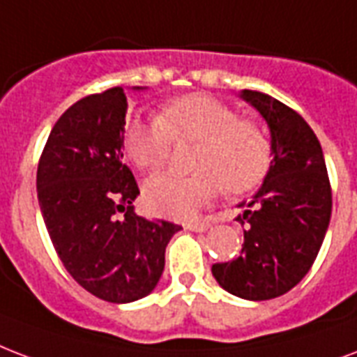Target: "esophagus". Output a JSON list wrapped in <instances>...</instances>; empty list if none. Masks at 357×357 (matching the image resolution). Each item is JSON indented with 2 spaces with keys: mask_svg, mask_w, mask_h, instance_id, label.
<instances>
[{
  "mask_svg": "<svg viewBox=\"0 0 357 357\" xmlns=\"http://www.w3.org/2000/svg\"><path fill=\"white\" fill-rule=\"evenodd\" d=\"M185 228L190 230V232H206V230L209 228V225L208 222H187Z\"/></svg>",
  "mask_w": 357,
  "mask_h": 357,
  "instance_id": "1",
  "label": "esophagus"
}]
</instances>
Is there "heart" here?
<instances>
[{
	"instance_id": "obj_1",
	"label": "heart",
	"mask_w": 357,
	"mask_h": 357,
	"mask_svg": "<svg viewBox=\"0 0 357 357\" xmlns=\"http://www.w3.org/2000/svg\"><path fill=\"white\" fill-rule=\"evenodd\" d=\"M174 142H197V170L159 174L144 185L149 209L170 219L195 217L225 187L230 195L257 189L271 167V146L260 125L238 118L213 95H183L155 118L132 116L125 123V153L140 170L165 167Z\"/></svg>"
}]
</instances>
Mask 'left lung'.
Instances as JSON below:
<instances>
[{
    "instance_id": "obj_1",
    "label": "left lung",
    "mask_w": 357,
    "mask_h": 357,
    "mask_svg": "<svg viewBox=\"0 0 357 357\" xmlns=\"http://www.w3.org/2000/svg\"><path fill=\"white\" fill-rule=\"evenodd\" d=\"M241 99L257 108L271 132V167L238 221L243 249L211 273L227 292L264 301L292 290L311 269L331 217V187L322 148L307 121L290 106L260 91Z\"/></svg>"
}]
</instances>
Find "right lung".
Segmentation results:
<instances>
[{
	"mask_svg": "<svg viewBox=\"0 0 357 357\" xmlns=\"http://www.w3.org/2000/svg\"><path fill=\"white\" fill-rule=\"evenodd\" d=\"M125 112L123 88L76 100L54 125L37 168L40 213L59 260L82 288L110 303H130L157 287L168 241L181 230L135 213L140 190L123 165Z\"/></svg>",
	"mask_w": 357,
	"mask_h": 357,
	"instance_id": "obj_1",
	"label": "right lung"
}]
</instances>
